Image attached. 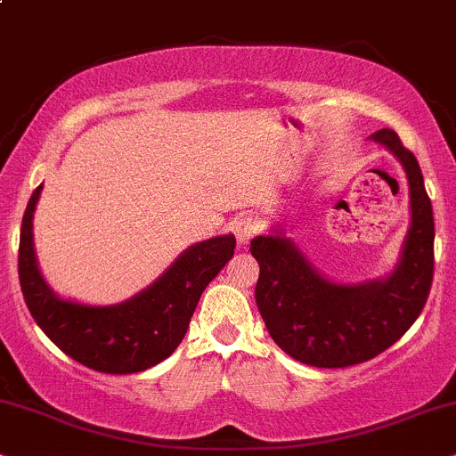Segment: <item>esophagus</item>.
<instances>
[{
    "label": "esophagus",
    "instance_id": "1",
    "mask_svg": "<svg viewBox=\"0 0 456 456\" xmlns=\"http://www.w3.org/2000/svg\"><path fill=\"white\" fill-rule=\"evenodd\" d=\"M258 232H261V223H258V218L252 215L240 216L233 224V233H235V238H238L240 246L250 244V240L255 238Z\"/></svg>",
    "mask_w": 456,
    "mask_h": 456
}]
</instances>
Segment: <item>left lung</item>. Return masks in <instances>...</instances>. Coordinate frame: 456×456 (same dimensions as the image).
<instances>
[{"label": "left lung", "instance_id": "left-lung-1", "mask_svg": "<svg viewBox=\"0 0 456 456\" xmlns=\"http://www.w3.org/2000/svg\"><path fill=\"white\" fill-rule=\"evenodd\" d=\"M372 141L402 161L411 187L412 223L387 280L334 284L290 240L258 235L250 241L261 267L255 297L271 338L315 368L354 366L383 354L419 318L434 281V212L419 161L394 130H379Z\"/></svg>", "mask_w": 456, "mask_h": 456}]
</instances>
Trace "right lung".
<instances>
[{"instance_id": "add662e5", "label": "right lung", "mask_w": 456, "mask_h": 456, "mask_svg": "<svg viewBox=\"0 0 456 456\" xmlns=\"http://www.w3.org/2000/svg\"><path fill=\"white\" fill-rule=\"evenodd\" d=\"M42 185L28 200L20 224L19 278L25 303L45 337L92 370L132 374L166 360L185 337L204 288L233 256V235L200 241L161 278L130 301L111 307L62 301L37 269L33 210Z\"/></svg>"}]
</instances>
